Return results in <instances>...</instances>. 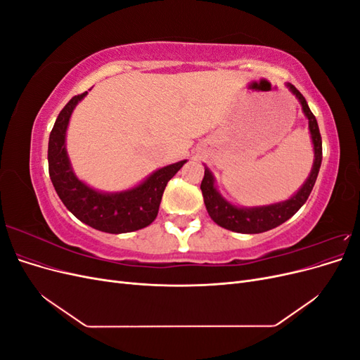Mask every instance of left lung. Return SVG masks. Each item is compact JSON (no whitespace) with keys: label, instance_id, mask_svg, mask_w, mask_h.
I'll use <instances>...</instances> for the list:
<instances>
[{"label":"left lung","instance_id":"left-lung-1","mask_svg":"<svg viewBox=\"0 0 360 360\" xmlns=\"http://www.w3.org/2000/svg\"><path fill=\"white\" fill-rule=\"evenodd\" d=\"M290 91L297 97L302 105V111L304 112L309 123V132L314 146V165L311 169L309 177L303 183V186L292 195L290 200L282 202L261 205V207H237L228 202L222 195L217 192L214 186V177L212 171L205 167L204 179L201 181V192L204 197L205 209L209 212L212 219L222 228L230 231L243 233V234H258L276 228L278 225L284 224L290 217L296 213L300 207L307 202L309 193L314 188L315 180H317L319 171L321 167L323 148H321V135L319 123L315 115L311 112L309 106L304 101L302 93L292 84H287Z\"/></svg>","mask_w":360,"mask_h":360}]
</instances>
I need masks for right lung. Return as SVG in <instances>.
Returning <instances> with one entry per match:
<instances>
[{
  "instance_id": "1",
  "label": "right lung",
  "mask_w": 360,
  "mask_h": 360,
  "mask_svg": "<svg viewBox=\"0 0 360 360\" xmlns=\"http://www.w3.org/2000/svg\"><path fill=\"white\" fill-rule=\"evenodd\" d=\"M85 96L86 91L72 97L51 130L48 146L51 181L68 210L94 230L111 234L141 230L156 219L167 183L186 160L163 167L138 186L123 192L106 193L86 186L75 176L66 150V130L70 115Z\"/></svg>"
}]
</instances>
